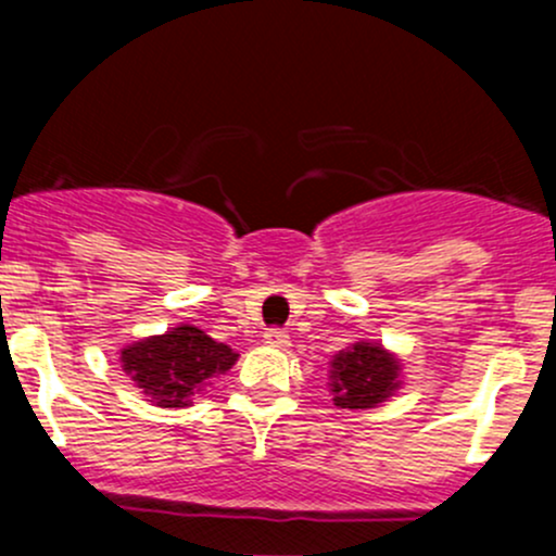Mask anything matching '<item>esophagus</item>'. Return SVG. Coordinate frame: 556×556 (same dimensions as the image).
Returning a JSON list of instances; mask_svg holds the SVG:
<instances>
[{"instance_id":"1","label":"esophagus","mask_w":556,"mask_h":556,"mask_svg":"<svg viewBox=\"0 0 556 556\" xmlns=\"http://www.w3.org/2000/svg\"><path fill=\"white\" fill-rule=\"evenodd\" d=\"M266 344L277 346V350H288L290 346V336L285 328H268L266 330Z\"/></svg>"}]
</instances>
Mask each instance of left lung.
Returning a JSON list of instances; mask_svg holds the SVG:
<instances>
[{
	"label": "left lung",
	"mask_w": 556,
	"mask_h": 556,
	"mask_svg": "<svg viewBox=\"0 0 556 556\" xmlns=\"http://www.w3.org/2000/svg\"><path fill=\"white\" fill-rule=\"evenodd\" d=\"M397 363L377 344H355L333 361V401L341 408H371L397 387Z\"/></svg>",
	"instance_id": "left-lung-1"
}]
</instances>
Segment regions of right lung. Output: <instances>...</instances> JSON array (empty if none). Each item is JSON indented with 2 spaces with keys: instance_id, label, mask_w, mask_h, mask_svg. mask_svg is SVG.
<instances>
[{
  "instance_id": "obj_1",
  "label": "right lung",
  "mask_w": 556,
  "mask_h": 556,
  "mask_svg": "<svg viewBox=\"0 0 556 556\" xmlns=\"http://www.w3.org/2000/svg\"><path fill=\"white\" fill-rule=\"evenodd\" d=\"M237 357L231 346L210 339L193 325H179L121 352L123 371L164 408L188 406L190 395L215 374H226Z\"/></svg>"
}]
</instances>
